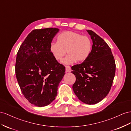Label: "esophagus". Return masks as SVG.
I'll list each match as a JSON object with an SVG mask.
<instances>
[{"mask_svg":"<svg viewBox=\"0 0 131 131\" xmlns=\"http://www.w3.org/2000/svg\"><path fill=\"white\" fill-rule=\"evenodd\" d=\"M71 69L70 66H66V72H71Z\"/></svg>","mask_w":131,"mask_h":131,"instance_id":"obj_1","label":"esophagus"}]
</instances>
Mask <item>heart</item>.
<instances>
[{
  "label": "heart",
  "instance_id": "obj_1",
  "mask_svg": "<svg viewBox=\"0 0 131 131\" xmlns=\"http://www.w3.org/2000/svg\"><path fill=\"white\" fill-rule=\"evenodd\" d=\"M92 50V43L88 37L70 31L60 33L57 42L49 45V51L57 61H61L67 51L69 55L62 61L65 64L86 60Z\"/></svg>",
  "mask_w": 131,
  "mask_h": 131
}]
</instances>
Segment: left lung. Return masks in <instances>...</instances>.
<instances>
[{
  "label": "left lung",
  "instance_id": "1",
  "mask_svg": "<svg viewBox=\"0 0 131 131\" xmlns=\"http://www.w3.org/2000/svg\"><path fill=\"white\" fill-rule=\"evenodd\" d=\"M93 40L92 50L86 60L71 67L76 77L72 88L83 103L92 105L108 94L115 74L116 64L110 48L103 38L87 30Z\"/></svg>",
  "mask_w": 131,
  "mask_h": 131
}]
</instances>
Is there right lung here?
<instances>
[{
	"instance_id": "right-lung-1",
	"label": "right lung",
	"mask_w": 131,
	"mask_h": 131,
	"mask_svg": "<svg viewBox=\"0 0 131 131\" xmlns=\"http://www.w3.org/2000/svg\"><path fill=\"white\" fill-rule=\"evenodd\" d=\"M59 29H34L27 36L17 53L15 73L26 99L39 107L55 99L65 67L53 58L49 45Z\"/></svg>"
}]
</instances>
